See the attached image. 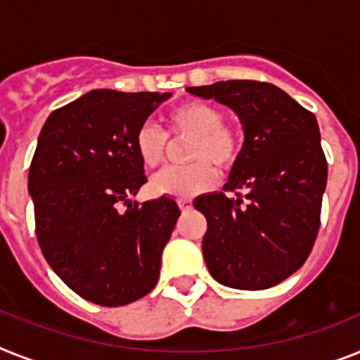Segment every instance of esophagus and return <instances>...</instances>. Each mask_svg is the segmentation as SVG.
<instances>
[{"label": "esophagus", "instance_id": "obj_1", "mask_svg": "<svg viewBox=\"0 0 360 360\" xmlns=\"http://www.w3.org/2000/svg\"><path fill=\"white\" fill-rule=\"evenodd\" d=\"M178 206H180L182 212H189L193 207V200L191 198H178Z\"/></svg>", "mask_w": 360, "mask_h": 360}]
</instances>
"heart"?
<instances>
[{
	"label": "heart",
	"mask_w": 360,
	"mask_h": 360,
	"mask_svg": "<svg viewBox=\"0 0 360 360\" xmlns=\"http://www.w3.org/2000/svg\"><path fill=\"white\" fill-rule=\"evenodd\" d=\"M169 134L176 139H191L186 167H167L154 174L150 189L156 195L187 198L212 189L219 171H226L240 154V130L224 117L219 106L206 101H187L167 114ZM134 147L145 167H158L167 153V134L156 124H141Z\"/></svg>",
	"instance_id": "1"
}]
</instances>
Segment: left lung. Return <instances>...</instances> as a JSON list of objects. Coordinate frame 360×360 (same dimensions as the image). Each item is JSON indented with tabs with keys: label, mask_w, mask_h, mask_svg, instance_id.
<instances>
[{
	"label": "left lung",
	"mask_w": 360,
	"mask_h": 360,
	"mask_svg": "<svg viewBox=\"0 0 360 360\" xmlns=\"http://www.w3.org/2000/svg\"><path fill=\"white\" fill-rule=\"evenodd\" d=\"M187 91L230 106L245 127L224 193L193 202L207 221L202 252L210 274L231 289L274 287L304 265L320 230L328 160L316 117L261 80Z\"/></svg>",
	"instance_id": "left-lung-1"
}]
</instances>
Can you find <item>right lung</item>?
<instances>
[{"instance_id": "add662e5", "label": "right lung", "mask_w": 360, "mask_h": 360, "mask_svg": "<svg viewBox=\"0 0 360 360\" xmlns=\"http://www.w3.org/2000/svg\"><path fill=\"white\" fill-rule=\"evenodd\" d=\"M169 95L90 91L56 108L38 138L29 167L38 245L73 292L103 307L154 289L180 217L169 197L129 200L147 182L136 132Z\"/></svg>"}]
</instances>
